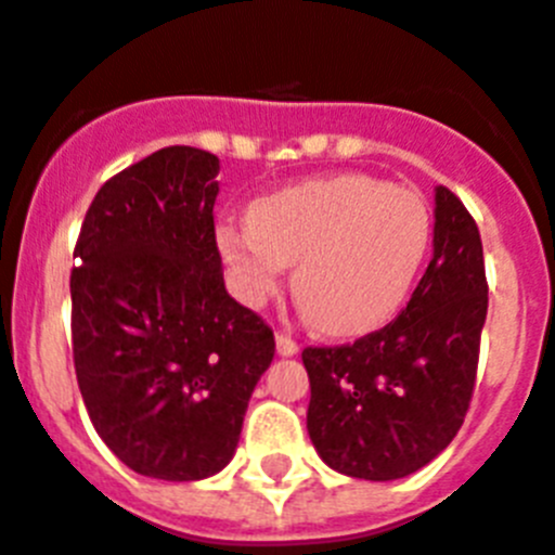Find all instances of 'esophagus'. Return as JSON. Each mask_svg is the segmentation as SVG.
<instances>
[{
  "instance_id": "esophagus-1",
  "label": "esophagus",
  "mask_w": 555,
  "mask_h": 555,
  "mask_svg": "<svg viewBox=\"0 0 555 555\" xmlns=\"http://www.w3.org/2000/svg\"><path fill=\"white\" fill-rule=\"evenodd\" d=\"M274 341H278V352H281V356H297V352H300V345H297L292 336H286V333H278Z\"/></svg>"
}]
</instances>
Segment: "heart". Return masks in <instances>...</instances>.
Returning a JSON list of instances; mask_svg holds the SVG:
<instances>
[{"label":"heart","instance_id":"obj_1","mask_svg":"<svg viewBox=\"0 0 555 555\" xmlns=\"http://www.w3.org/2000/svg\"><path fill=\"white\" fill-rule=\"evenodd\" d=\"M430 235V208L416 191L345 171L263 194L247 222L219 224L217 247L242 302L267 306L297 263L294 294L313 325L361 336L409 302Z\"/></svg>","mask_w":555,"mask_h":555}]
</instances>
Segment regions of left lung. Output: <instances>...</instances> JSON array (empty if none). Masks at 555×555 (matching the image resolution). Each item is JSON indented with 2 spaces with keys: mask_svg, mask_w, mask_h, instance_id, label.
Returning <instances> with one entry per match:
<instances>
[{
  "mask_svg": "<svg viewBox=\"0 0 555 555\" xmlns=\"http://www.w3.org/2000/svg\"><path fill=\"white\" fill-rule=\"evenodd\" d=\"M434 258L395 322L352 345L306 347L308 436L327 467L395 480L423 469L464 425L489 286L475 219L436 189Z\"/></svg>",
  "mask_w": 555,
  "mask_h": 555,
  "instance_id": "1",
  "label": "left lung"
}]
</instances>
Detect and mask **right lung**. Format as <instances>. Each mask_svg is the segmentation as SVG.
<instances>
[{
  "mask_svg": "<svg viewBox=\"0 0 555 555\" xmlns=\"http://www.w3.org/2000/svg\"><path fill=\"white\" fill-rule=\"evenodd\" d=\"M219 158L164 146L113 175L82 219L72 352L102 442L139 475L199 480L233 459L274 333L224 288Z\"/></svg>",
  "mask_w": 555,
  "mask_h": 555,
  "instance_id": "right-lung-1",
  "label": "right lung"
}]
</instances>
